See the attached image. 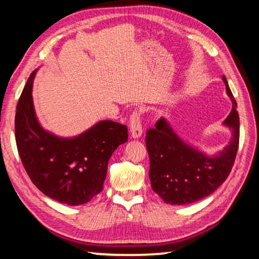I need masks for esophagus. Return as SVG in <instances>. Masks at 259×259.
<instances>
[{
    "mask_svg": "<svg viewBox=\"0 0 259 259\" xmlns=\"http://www.w3.org/2000/svg\"><path fill=\"white\" fill-rule=\"evenodd\" d=\"M129 128L130 134L133 138H139L143 134V125L140 122V113L137 111H134L130 115L129 120Z\"/></svg>",
    "mask_w": 259,
    "mask_h": 259,
    "instance_id": "34e87169",
    "label": "esophagus"
}]
</instances>
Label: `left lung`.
<instances>
[{
    "mask_svg": "<svg viewBox=\"0 0 259 259\" xmlns=\"http://www.w3.org/2000/svg\"><path fill=\"white\" fill-rule=\"evenodd\" d=\"M226 93L233 103L224 124L232 129L229 145L210 157L188 146L174 133L163 117L155 128L146 131V147L150 156V176L153 191L165 203L188 204L211 194L226 181L234 164L239 148L240 120L236 102L223 75Z\"/></svg>",
    "mask_w": 259,
    "mask_h": 259,
    "instance_id": "left-lung-1",
    "label": "left lung"
}]
</instances>
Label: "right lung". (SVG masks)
I'll list each match as a JSON object with an SVG mask.
<instances>
[{
	"instance_id": "add662e5",
	"label": "right lung",
	"mask_w": 259,
	"mask_h": 259,
	"mask_svg": "<svg viewBox=\"0 0 259 259\" xmlns=\"http://www.w3.org/2000/svg\"><path fill=\"white\" fill-rule=\"evenodd\" d=\"M30 74L17 105L15 135L23 165L43 194L68 205L84 204L102 192L113 152L128 140L126 125L100 121L74 138L48 133L35 115Z\"/></svg>"
}]
</instances>
